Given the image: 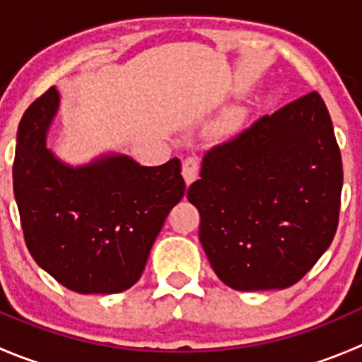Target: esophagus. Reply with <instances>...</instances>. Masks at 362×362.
I'll use <instances>...</instances> for the list:
<instances>
[{"instance_id":"esophagus-1","label":"esophagus","mask_w":362,"mask_h":362,"mask_svg":"<svg viewBox=\"0 0 362 362\" xmlns=\"http://www.w3.org/2000/svg\"><path fill=\"white\" fill-rule=\"evenodd\" d=\"M181 172H183L185 183L190 187V185L194 183L199 175V160L197 158H187V160L183 161V170Z\"/></svg>"}]
</instances>
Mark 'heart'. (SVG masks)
<instances>
[{
    "label": "heart",
    "mask_w": 362,
    "mask_h": 362,
    "mask_svg": "<svg viewBox=\"0 0 362 362\" xmlns=\"http://www.w3.org/2000/svg\"><path fill=\"white\" fill-rule=\"evenodd\" d=\"M242 119H243L242 110H233V112H229L222 120H220L218 126H216V129H218L220 133L230 132V129H235V127L242 122Z\"/></svg>",
    "instance_id": "obj_1"
}]
</instances>
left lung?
Returning <instances> with one entry per match:
<instances>
[{"label":"left lung","instance_id":"obj_1","mask_svg":"<svg viewBox=\"0 0 362 362\" xmlns=\"http://www.w3.org/2000/svg\"><path fill=\"white\" fill-rule=\"evenodd\" d=\"M341 188L332 120L311 92L209 149L187 197L220 281L259 291L293 286L329 249Z\"/></svg>","mask_w":362,"mask_h":362}]
</instances>
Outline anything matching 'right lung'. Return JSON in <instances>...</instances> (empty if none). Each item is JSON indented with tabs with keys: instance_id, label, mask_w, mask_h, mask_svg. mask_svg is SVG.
<instances>
[{
	"instance_id": "right-lung-1",
	"label": "right lung",
	"mask_w": 362,
	"mask_h": 362,
	"mask_svg": "<svg viewBox=\"0 0 362 362\" xmlns=\"http://www.w3.org/2000/svg\"><path fill=\"white\" fill-rule=\"evenodd\" d=\"M54 87L17 129L13 195L24 240L42 270L76 293H120L142 275L168 211L185 195L181 163L142 167L126 154L69 165L47 149Z\"/></svg>"
}]
</instances>
